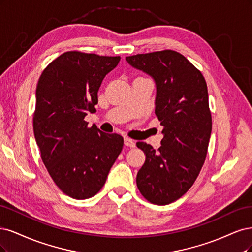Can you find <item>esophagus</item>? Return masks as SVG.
Wrapping results in <instances>:
<instances>
[{
  "label": "esophagus",
  "instance_id": "esophagus-1",
  "mask_svg": "<svg viewBox=\"0 0 252 252\" xmlns=\"http://www.w3.org/2000/svg\"><path fill=\"white\" fill-rule=\"evenodd\" d=\"M125 144L126 145V147H129V148H135L136 147V143L134 140L129 139V138H125Z\"/></svg>",
  "mask_w": 252,
  "mask_h": 252
}]
</instances>
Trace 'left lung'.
<instances>
[{
  "label": "left lung",
  "instance_id": "8db88e82",
  "mask_svg": "<svg viewBox=\"0 0 252 252\" xmlns=\"http://www.w3.org/2000/svg\"><path fill=\"white\" fill-rule=\"evenodd\" d=\"M126 60L155 80V113L163 126L157 151L145 142L136 143L145 154L137 188L153 204L166 205L191 188L204 164L212 134L207 85L202 73L174 50Z\"/></svg>",
  "mask_w": 252,
  "mask_h": 252
}]
</instances>
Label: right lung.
I'll list each match as a JSON object with an SVG mask.
<instances>
[{"label":"right lung","instance_id":"1","mask_svg":"<svg viewBox=\"0 0 252 252\" xmlns=\"http://www.w3.org/2000/svg\"><path fill=\"white\" fill-rule=\"evenodd\" d=\"M120 56L68 51L51 62L36 86L33 131L40 157L67 196L84 200L98 192L124 147V138L88 126L102 79Z\"/></svg>","mask_w":252,"mask_h":252}]
</instances>
